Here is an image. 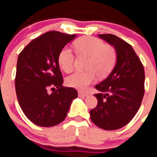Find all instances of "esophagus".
I'll list each match as a JSON object with an SVG mask.
<instances>
[{
  "mask_svg": "<svg viewBox=\"0 0 157 157\" xmlns=\"http://www.w3.org/2000/svg\"><path fill=\"white\" fill-rule=\"evenodd\" d=\"M88 95V94L86 93V92H83V91H78V96L80 98H85Z\"/></svg>",
  "mask_w": 157,
  "mask_h": 157,
  "instance_id": "1",
  "label": "esophagus"
}]
</instances>
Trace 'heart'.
<instances>
[{
    "label": "heart",
    "instance_id": "obj_1",
    "mask_svg": "<svg viewBox=\"0 0 157 157\" xmlns=\"http://www.w3.org/2000/svg\"><path fill=\"white\" fill-rule=\"evenodd\" d=\"M80 56H88L85 71H77L67 78V85L78 90H86L96 80L97 75L105 77L112 72L117 61V52L115 48L105 45L100 39L84 36L74 44ZM59 67L66 73H70L74 68L75 56L69 47L63 48L58 56Z\"/></svg>",
    "mask_w": 157,
    "mask_h": 157
}]
</instances>
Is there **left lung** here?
<instances>
[{
    "mask_svg": "<svg viewBox=\"0 0 157 157\" xmlns=\"http://www.w3.org/2000/svg\"><path fill=\"white\" fill-rule=\"evenodd\" d=\"M113 45L117 61L108 77L95 86L98 105L90 110V119L105 130H116L127 125L137 113L144 95L143 63L132 45L112 34L98 35Z\"/></svg>",
    "mask_w": 157,
    "mask_h": 157,
    "instance_id": "obj_1",
    "label": "left lung"
}]
</instances>
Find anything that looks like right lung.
Here are the masks:
<instances>
[{
  "instance_id": "add662e5",
  "label": "right lung",
  "mask_w": 157,
  "mask_h": 157,
  "mask_svg": "<svg viewBox=\"0 0 157 157\" xmlns=\"http://www.w3.org/2000/svg\"><path fill=\"white\" fill-rule=\"evenodd\" d=\"M76 37L56 31L48 32L28 44L17 58L15 90L25 115L32 122L51 127L67 117L77 91L63 85L58 56ZM51 89L50 94L48 90Z\"/></svg>"
}]
</instances>
